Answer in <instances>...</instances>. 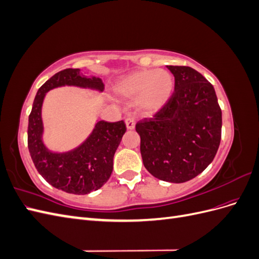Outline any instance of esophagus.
Masks as SVG:
<instances>
[{
	"mask_svg": "<svg viewBox=\"0 0 259 259\" xmlns=\"http://www.w3.org/2000/svg\"><path fill=\"white\" fill-rule=\"evenodd\" d=\"M125 124H126V128L127 130H134V127H135V120L133 119V117H127V119L125 120Z\"/></svg>",
	"mask_w": 259,
	"mask_h": 259,
	"instance_id": "obj_1",
	"label": "esophagus"
}]
</instances>
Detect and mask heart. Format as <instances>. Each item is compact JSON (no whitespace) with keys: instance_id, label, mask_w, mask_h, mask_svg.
I'll use <instances>...</instances> for the list:
<instances>
[{"instance_id":"obj_1","label":"heart","mask_w":259,"mask_h":259,"mask_svg":"<svg viewBox=\"0 0 259 259\" xmlns=\"http://www.w3.org/2000/svg\"><path fill=\"white\" fill-rule=\"evenodd\" d=\"M174 88V76L165 70H137L117 80L113 91L122 98L137 97L139 111L153 114L168 103Z\"/></svg>"}]
</instances>
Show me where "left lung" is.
Here are the masks:
<instances>
[{"mask_svg":"<svg viewBox=\"0 0 259 259\" xmlns=\"http://www.w3.org/2000/svg\"><path fill=\"white\" fill-rule=\"evenodd\" d=\"M175 92L155 114L136 124L147 170L164 182L180 184L201 174L221 144L222 110L215 90L197 70L167 66Z\"/></svg>","mask_w":259,"mask_h":259,"instance_id":"obj_1","label":"left lung"}]
</instances>
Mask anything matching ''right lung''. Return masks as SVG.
I'll return each instance as SVG.
<instances>
[{"label": "right lung", "mask_w": 259, "mask_h": 259, "mask_svg": "<svg viewBox=\"0 0 259 259\" xmlns=\"http://www.w3.org/2000/svg\"><path fill=\"white\" fill-rule=\"evenodd\" d=\"M62 86L100 93L105 85L100 77L89 76L80 69L71 68L59 71L46 81L38 89L29 115V152L38 173L53 187L68 193L88 194L98 190L110 178L113 156L126 126L123 121L110 123L97 120L89 137L72 150H50L43 140L42 107L48 92Z\"/></svg>", "instance_id": "obj_1"}]
</instances>
